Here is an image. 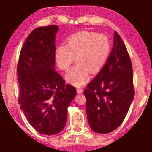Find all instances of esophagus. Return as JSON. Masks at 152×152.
Returning <instances> with one entry per match:
<instances>
[{"label": "esophagus", "instance_id": "34e87169", "mask_svg": "<svg viewBox=\"0 0 152 152\" xmlns=\"http://www.w3.org/2000/svg\"><path fill=\"white\" fill-rule=\"evenodd\" d=\"M76 90H77V92L78 93V94H81V93L83 92V89L82 88H78L77 89H76Z\"/></svg>", "mask_w": 152, "mask_h": 152}]
</instances>
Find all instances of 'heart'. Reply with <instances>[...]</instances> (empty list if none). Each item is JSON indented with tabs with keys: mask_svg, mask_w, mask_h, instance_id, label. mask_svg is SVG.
I'll use <instances>...</instances> for the list:
<instances>
[{
	"mask_svg": "<svg viewBox=\"0 0 152 152\" xmlns=\"http://www.w3.org/2000/svg\"><path fill=\"white\" fill-rule=\"evenodd\" d=\"M111 50L110 39L106 35L92 32H80L71 35L66 44L56 48L55 59L58 66L67 70L76 57L77 64L66 72L65 78L76 86L86 84L92 74L104 67Z\"/></svg>",
	"mask_w": 152,
	"mask_h": 152,
	"instance_id": "heart-1",
	"label": "heart"
}]
</instances>
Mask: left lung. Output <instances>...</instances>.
Returning <instances> with one entry per match:
<instances>
[{"mask_svg": "<svg viewBox=\"0 0 152 152\" xmlns=\"http://www.w3.org/2000/svg\"><path fill=\"white\" fill-rule=\"evenodd\" d=\"M84 90L91 129L112 132L120 126L134 98L132 64L123 40L116 31L106 63Z\"/></svg>", "mask_w": 152, "mask_h": 152, "instance_id": "obj_1", "label": "left lung"}]
</instances>
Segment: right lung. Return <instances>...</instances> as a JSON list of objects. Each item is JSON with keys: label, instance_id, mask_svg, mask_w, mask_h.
Returning a JSON list of instances; mask_svg holds the SVG:
<instances>
[{"label": "right lung", "instance_id": "obj_1", "mask_svg": "<svg viewBox=\"0 0 152 152\" xmlns=\"http://www.w3.org/2000/svg\"><path fill=\"white\" fill-rule=\"evenodd\" d=\"M58 26L39 27L30 32L20 53L17 66L19 104L38 132L57 134L65 126L67 108L76 94L55 70L56 36Z\"/></svg>", "mask_w": 152, "mask_h": 152}]
</instances>
